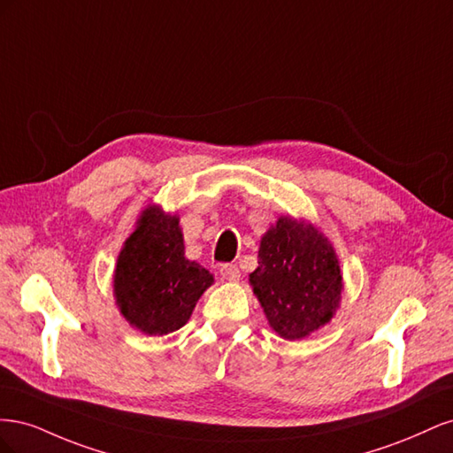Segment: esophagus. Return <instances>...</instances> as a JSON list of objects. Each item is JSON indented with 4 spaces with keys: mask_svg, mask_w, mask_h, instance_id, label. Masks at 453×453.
<instances>
[{
    "mask_svg": "<svg viewBox=\"0 0 453 453\" xmlns=\"http://www.w3.org/2000/svg\"><path fill=\"white\" fill-rule=\"evenodd\" d=\"M219 273H221V278L226 281L240 280V268L236 265H223L221 268H219Z\"/></svg>",
    "mask_w": 453,
    "mask_h": 453,
    "instance_id": "obj_1",
    "label": "esophagus"
}]
</instances>
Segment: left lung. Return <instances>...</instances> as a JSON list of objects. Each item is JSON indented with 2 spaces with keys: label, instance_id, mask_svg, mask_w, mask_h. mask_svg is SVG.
Returning <instances> with one entry per match:
<instances>
[{
  "label": "left lung",
  "instance_id": "8db88e82",
  "mask_svg": "<svg viewBox=\"0 0 453 453\" xmlns=\"http://www.w3.org/2000/svg\"><path fill=\"white\" fill-rule=\"evenodd\" d=\"M253 293L270 326L300 340L333 319L342 300V273L333 243L308 221L283 215L260 238Z\"/></svg>",
  "mask_w": 453,
  "mask_h": 453
}]
</instances>
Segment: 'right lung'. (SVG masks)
I'll use <instances>...</instances> for the list:
<instances>
[{"instance_id":"obj_1","label":"right lung","mask_w":453,"mask_h":453,"mask_svg":"<svg viewBox=\"0 0 453 453\" xmlns=\"http://www.w3.org/2000/svg\"><path fill=\"white\" fill-rule=\"evenodd\" d=\"M213 276L185 257L180 217L147 205L117 257L113 293L132 326L149 336L181 328Z\"/></svg>"}]
</instances>
